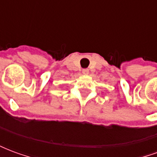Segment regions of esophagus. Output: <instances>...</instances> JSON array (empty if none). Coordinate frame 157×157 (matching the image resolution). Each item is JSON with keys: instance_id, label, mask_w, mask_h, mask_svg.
Wrapping results in <instances>:
<instances>
[{"instance_id": "esophagus-1", "label": "esophagus", "mask_w": 157, "mask_h": 157, "mask_svg": "<svg viewBox=\"0 0 157 157\" xmlns=\"http://www.w3.org/2000/svg\"><path fill=\"white\" fill-rule=\"evenodd\" d=\"M82 73H83L84 75H87L89 73V70L88 69H83V70H82Z\"/></svg>"}]
</instances>
